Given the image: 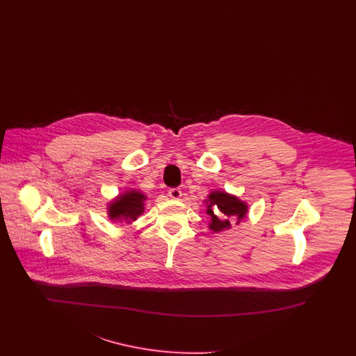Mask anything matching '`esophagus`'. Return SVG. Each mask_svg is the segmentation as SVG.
I'll list each match as a JSON object with an SVG mask.
<instances>
[{"mask_svg":"<svg viewBox=\"0 0 356 356\" xmlns=\"http://www.w3.org/2000/svg\"><path fill=\"white\" fill-rule=\"evenodd\" d=\"M168 195H170V199H173V200H179V199L181 197L183 192H181V189H180V188H172V189L168 191Z\"/></svg>","mask_w":356,"mask_h":356,"instance_id":"1","label":"esophagus"}]
</instances>
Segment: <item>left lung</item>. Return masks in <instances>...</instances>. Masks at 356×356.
Wrapping results in <instances>:
<instances>
[{"label": "left lung", "instance_id": "left-lung-1", "mask_svg": "<svg viewBox=\"0 0 356 356\" xmlns=\"http://www.w3.org/2000/svg\"><path fill=\"white\" fill-rule=\"evenodd\" d=\"M209 205H208V215H211V224L209 228L215 232L227 229L231 227V222L235 219H243L247 212V205L241 203L235 196H231L225 192H212L209 195ZM216 206L218 211V216H215L211 211V207ZM238 222V221H237Z\"/></svg>", "mask_w": 356, "mask_h": 356}]
</instances>
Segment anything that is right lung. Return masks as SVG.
Instances as JSON below:
<instances>
[{
  "instance_id": "obj_1",
  "label": "right lung",
  "mask_w": 356,
  "mask_h": 356,
  "mask_svg": "<svg viewBox=\"0 0 356 356\" xmlns=\"http://www.w3.org/2000/svg\"><path fill=\"white\" fill-rule=\"evenodd\" d=\"M145 200V196L140 192L131 191L119 196L109 208V216L112 219H128L135 220L138 215L143 213V202Z\"/></svg>"
}]
</instances>
